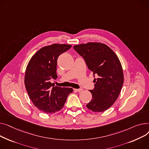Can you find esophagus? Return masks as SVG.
<instances>
[{
  "label": "esophagus",
  "instance_id": "obj_1",
  "mask_svg": "<svg viewBox=\"0 0 149 149\" xmlns=\"http://www.w3.org/2000/svg\"><path fill=\"white\" fill-rule=\"evenodd\" d=\"M74 90L77 92H81L82 91V89H74Z\"/></svg>",
  "mask_w": 149,
  "mask_h": 149
}]
</instances>
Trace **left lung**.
<instances>
[{"instance_id": "obj_1", "label": "left lung", "mask_w": 149, "mask_h": 149, "mask_svg": "<svg viewBox=\"0 0 149 149\" xmlns=\"http://www.w3.org/2000/svg\"><path fill=\"white\" fill-rule=\"evenodd\" d=\"M73 48L97 76L94 79V90H90L92 99L86 107L97 112L107 110L117 99L124 82L123 68L117 55L101 42H89Z\"/></svg>"}]
</instances>
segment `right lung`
Returning a JSON list of instances; mask_svg holds the SVG:
<instances>
[{"instance_id":"right-lung-1","label":"right lung","mask_w":149,"mask_h":149,"mask_svg":"<svg viewBox=\"0 0 149 149\" xmlns=\"http://www.w3.org/2000/svg\"><path fill=\"white\" fill-rule=\"evenodd\" d=\"M72 45L54 44L45 46L35 54L26 67L24 85L29 97L38 109L46 113H55L64 105L72 88H61L51 83L56 79L58 56Z\"/></svg>"}]
</instances>
